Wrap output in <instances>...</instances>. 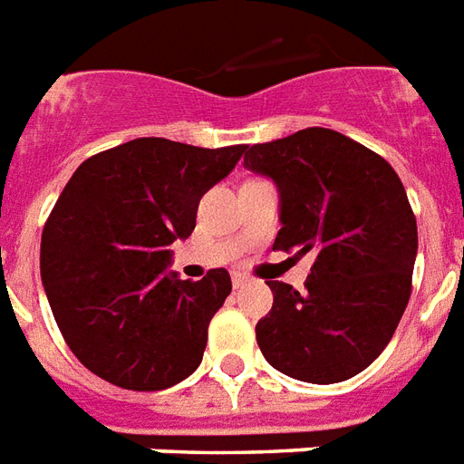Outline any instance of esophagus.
I'll use <instances>...</instances> for the list:
<instances>
[{
  "instance_id": "1",
  "label": "esophagus",
  "mask_w": 464,
  "mask_h": 464,
  "mask_svg": "<svg viewBox=\"0 0 464 464\" xmlns=\"http://www.w3.org/2000/svg\"><path fill=\"white\" fill-rule=\"evenodd\" d=\"M246 282H247L246 275H240V272H233V287L240 289V287H243V285H246Z\"/></svg>"
}]
</instances>
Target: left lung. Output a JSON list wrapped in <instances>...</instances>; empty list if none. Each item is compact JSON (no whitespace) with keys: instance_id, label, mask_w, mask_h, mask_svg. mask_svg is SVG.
Returning <instances> with one entry per match:
<instances>
[{"instance_id":"1","label":"left lung","mask_w":464,"mask_h":464,"mask_svg":"<svg viewBox=\"0 0 464 464\" xmlns=\"http://www.w3.org/2000/svg\"><path fill=\"white\" fill-rule=\"evenodd\" d=\"M243 165L275 179V250L314 253L306 292L270 279L256 326L275 370L311 384L355 377L387 348L411 296L419 231L401 179L382 155L334 129L246 148Z\"/></svg>"}]
</instances>
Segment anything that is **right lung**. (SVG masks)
I'll return each mask as SVG.
<instances>
[{
  "instance_id": "obj_1",
  "label": "right lung",
  "mask_w": 464,
  "mask_h": 464,
  "mask_svg": "<svg viewBox=\"0 0 464 464\" xmlns=\"http://www.w3.org/2000/svg\"><path fill=\"white\" fill-rule=\"evenodd\" d=\"M246 146L197 148L136 138L92 155L70 177L41 238V277L67 348L90 372L133 392L168 389L199 367L224 267L168 272L169 243L192 236L199 199Z\"/></svg>"
}]
</instances>
